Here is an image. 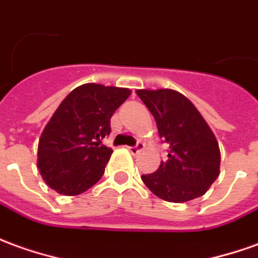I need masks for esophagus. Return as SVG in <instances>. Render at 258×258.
<instances>
[{
    "label": "esophagus",
    "mask_w": 258,
    "mask_h": 258,
    "mask_svg": "<svg viewBox=\"0 0 258 258\" xmlns=\"http://www.w3.org/2000/svg\"><path fill=\"white\" fill-rule=\"evenodd\" d=\"M144 148H145V144H144L142 141H138L137 144H135L134 147H128V149H130V152H131V154L135 155V154H138L140 151H142Z\"/></svg>",
    "instance_id": "1"
}]
</instances>
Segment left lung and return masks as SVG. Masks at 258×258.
<instances>
[{
    "label": "left lung",
    "instance_id": "left-lung-1",
    "mask_svg": "<svg viewBox=\"0 0 258 258\" xmlns=\"http://www.w3.org/2000/svg\"><path fill=\"white\" fill-rule=\"evenodd\" d=\"M137 95L154 116L167 149V160L142 174L148 188L162 200L185 203L201 197L219 176L217 138L196 106L172 89H138Z\"/></svg>",
    "mask_w": 258,
    "mask_h": 258
}]
</instances>
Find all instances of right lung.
Listing matches in <instances>:
<instances>
[{
  "instance_id": "1",
  "label": "right lung",
  "mask_w": 258,
  "mask_h": 258,
  "mask_svg": "<svg viewBox=\"0 0 258 258\" xmlns=\"http://www.w3.org/2000/svg\"><path fill=\"white\" fill-rule=\"evenodd\" d=\"M130 93L127 88L85 84L61 102L37 149V166L48 187L77 196L98 183L113 154L100 140L110 134L111 116Z\"/></svg>"
}]
</instances>
